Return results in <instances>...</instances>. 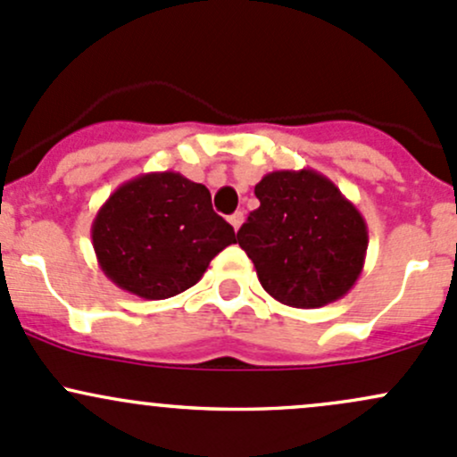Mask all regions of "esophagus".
Listing matches in <instances>:
<instances>
[{
    "mask_svg": "<svg viewBox=\"0 0 457 457\" xmlns=\"http://www.w3.org/2000/svg\"><path fill=\"white\" fill-rule=\"evenodd\" d=\"M229 223H232V228H234V232H238V228H241L243 225V220H245V214L243 212H234L232 216H229Z\"/></svg>",
    "mask_w": 457,
    "mask_h": 457,
    "instance_id": "1",
    "label": "esophagus"
}]
</instances>
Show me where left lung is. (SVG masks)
Listing matches in <instances>:
<instances>
[{"label": "left lung", "mask_w": 457, "mask_h": 457, "mask_svg": "<svg viewBox=\"0 0 457 457\" xmlns=\"http://www.w3.org/2000/svg\"><path fill=\"white\" fill-rule=\"evenodd\" d=\"M261 208L238 229L258 280L293 309L337 302L361 276L368 225L342 190L311 168L273 170L256 184Z\"/></svg>", "instance_id": "1"}]
</instances>
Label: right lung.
I'll list each match as a JSON object with an SVG mask.
<instances>
[{"mask_svg": "<svg viewBox=\"0 0 457 457\" xmlns=\"http://www.w3.org/2000/svg\"><path fill=\"white\" fill-rule=\"evenodd\" d=\"M91 243L115 287L144 300H166L196 285L237 237L212 210L204 184L166 170L120 186L96 214Z\"/></svg>", "mask_w": 457, "mask_h": 457, "instance_id": "obj_1", "label": "right lung"}]
</instances>
